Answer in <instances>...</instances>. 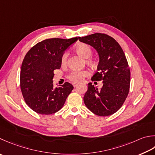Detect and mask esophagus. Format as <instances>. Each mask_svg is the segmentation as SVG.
I'll return each mask as SVG.
<instances>
[{
    "mask_svg": "<svg viewBox=\"0 0 155 155\" xmlns=\"http://www.w3.org/2000/svg\"><path fill=\"white\" fill-rule=\"evenodd\" d=\"M77 86V84H73V87H76Z\"/></svg>",
    "mask_w": 155,
    "mask_h": 155,
    "instance_id": "obj_1",
    "label": "esophagus"
}]
</instances>
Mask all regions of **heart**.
I'll return each mask as SVG.
<instances>
[{"label":"heart","mask_w":155,"mask_h":155,"mask_svg":"<svg viewBox=\"0 0 155 155\" xmlns=\"http://www.w3.org/2000/svg\"><path fill=\"white\" fill-rule=\"evenodd\" d=\"M75 51L78 55L85 59V63L89 67L92 68L97 67V62L95 58H91L93 55V50L89 45L86 44H81L76 47ZM67 58L68 54L65 51L62 54L61 56V64L62 66H65L67 63ZM89 74V73L87 71H72L68 75V78L74 83H81L83 80V78L88 77Z\"/></svg>","instance_id":"1"}]
</instances>
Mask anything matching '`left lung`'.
<instances>
[{"label": "left lung", "instance_id": "8db88e82", "mask_svg": "<svg viewBox=\"0 0 155 155\" xmlns=\"http://www.w3.org/2000/svg\"><path fill=\"white\" fill-rule=\"evenodd\" d=\"M78 40L91 45L97 51L99 62L92 81H103L101 89L88 84L84 95L87 107L99 116L114 114L122 107L128 95L130 71L123 50L116 39L105 33H94Z\"/></svg>", "mask_w": 155, "mask_h": 155}]
</instances>
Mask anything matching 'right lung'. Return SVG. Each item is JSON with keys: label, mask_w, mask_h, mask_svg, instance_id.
Listing matches in <instances>:
<instances>
[{"label": "right lung", "mask_w": 155, "mask_h": 155, "mask_svg": "<svg viewBox=\"0 0 155 155\" xmlns=\"http://www.w3.org/2000/svg\"><path fill=\"white\" fill-rule=\"evenodd\" d=\"M78 40L51 38L39 42L30 49L23 60L20 87L26 104L39 114L50 115L61 109L73 86L66 82L54 87V71L61 67V56Z\"/></svg>", "instance_id": "obj_1"}]
</instances>
